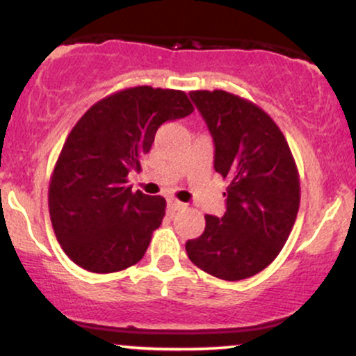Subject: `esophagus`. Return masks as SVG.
Wrapping results in <instances>:
<instances>
[{"label":"esophagus","mask_w":356,"mask_h":356,"mask_svg":"<svg viewBox=\"0 0 356 356\" xmlns=\"http://www.w3.org/2000/svg\"><path fill=\"white\" fill-rule=\"evenodd\" d=\"M167 209L169 211H181V209H186V204L184 202H181V201H177V199H174V197H170V199H167Z\"/></svg>","instance_id":"1"}]
</instances>
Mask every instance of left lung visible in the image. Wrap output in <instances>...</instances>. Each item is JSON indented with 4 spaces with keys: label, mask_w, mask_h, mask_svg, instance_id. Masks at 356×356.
<instances>
[{
    "label": "left lung",
    "mask_w": 356,
    "mask_h": 356,
    "mask_svg": "<svg viewBox=\"0 0 356 356\" xmlns=\"http://www.w3.org/2000/svg\"><path fill=\"white\" fill-rule=\"evenodd\" d=\"M189 95L214 140L227 199L222 218L206 216L202 234L187 241V256L219 280H246L276 259L295 226L296 162L280 127L256 104L224 90Z\"/></svg>",
    "instance_id": "1"
}]
</instances>
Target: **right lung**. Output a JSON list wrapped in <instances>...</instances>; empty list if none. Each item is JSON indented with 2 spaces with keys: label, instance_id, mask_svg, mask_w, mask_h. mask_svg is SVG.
I'll return each mask as SVG.
<instances>
[{
  "label": "right lung",
  "instance_id": "add662e5",
  "mask_svg": "<svg viewBox=\"0 0 356 356\" xmlns=\"http://www.w3.org/2000/svg\"><path fill=\"white\" fill-rule=\"evenodd\" d=\"M181 90L134 87L92 105L68 134L53 169L48 209L61 249L92 273L138 263L165 216V199L132 192L129 172L164 122L191 115Z\"/></svg>",
  "mask_w": 356,
  "mask_h": 356
}]
</instances>
